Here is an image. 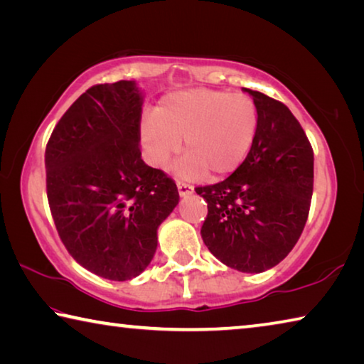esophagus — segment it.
Here are the masks:
<instances>
[{
  "instance_id": "obj_1",
  "label": "esophagus",
  "mask_w": 364,
  "mask_h": 364,
  "mask_svg": "<svg viewBox=\"0 0 364 364\" xmlns=\"http://www.w3.org/2000/svg\"><path fill=\"white\" fill-rule=\"evenodd\" d=\"M193 191H194V188L191 186V184L178 181V193H180V196H181V197H184V196H189V194H193Z\"/></svg>"
}]
</instances>
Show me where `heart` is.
I'll list each match as a JSON object with an SVG mask.
<instances>
[{
    "instance_id": "1",
    "label": "heart",
    "mask_w": 364,
    "mask_h": 364,
    "mask_svg": "<svg viewBox=\"0 0 364 364\" xmlns=\"http://www.w3.org/2000/svg\"><path fill=\"white\" fill-rule=\"evenodd\" d=\"M258 132V107L249 95L225 90H186L160 101L156 114L141 120V143L147 162L167 168L186 146L176 165L181 178H225L252 151Z\"/></svg>"
}]
</instances>
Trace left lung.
<instances>
[{
	"label": "left lung",
	"mask_w": 364,
	"mask_h": 364,
	"mask_svg": "<svg viewBox=\"0 0 364 364\" xmlns=\"http://www.w3.org/2000/svg\"><path fill=\"white\" fill-rule=\"evenodd\" d=\"M258 107V132L244 164L226 180L196 188L207 202L200 236L226 267L262 273L289 255L313 194V147L291 110L244 88Z\"/></svg>",
	"instance_id": "8db88e82"
}]
</instances>
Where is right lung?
<instances>
[{
    "instance_id": "obj_1",
    "label": "right lung",
    "mask_w": 364,
    "mask_h": 364,
    "mask_svg": "<svg viewBox=\"0 0 364 364\" xmlns=\"http://www.w3.org/2000/svg\"><path fill=\"white\" fill-rule=\"evenodd\" d=\"M141 106L134 82L91 86L60 117L45 152L60 241L77 263L110 281L143 273L159 225L180 200L175 181L141 159Z\"/></svg>"
}]
</instances>
